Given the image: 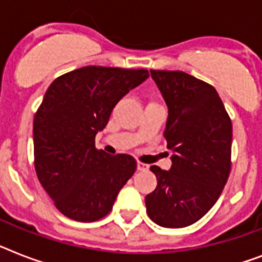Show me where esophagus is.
Instances as JSON below:
<instances>
[{
	"mask_svg": "<svg viewBox=\"0 0 262 262\" xmlns=\"http://www.w3.org/2000/svg\"><path fill=\"white\" fill-rule=\"evenodd\" d=\"M148 165L144 164V163H141V161H138L137 163V169L138 171H148Z\"/></svg>",
	"mask_w": 262,
	"mask_h": 262,
	"instance_id": "esophagus-1",
	"label": "esophagus"
}]
</instances>
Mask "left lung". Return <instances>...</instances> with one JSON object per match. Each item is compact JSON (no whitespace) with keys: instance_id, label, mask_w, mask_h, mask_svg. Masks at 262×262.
<instances>
[{"instance_id":"obj_1","label":"left lung","mask_w":262,"mask_h":262,"mask_svg":"<svg viewBox=\"0 0 262 262\" xmlns=\"http://www.w3.org/2000/svg\"><path fill=\"white\" fill-rule=\"evenodd\" d=\"M168 106L164 137L172 165H152L157 187L145 196L159 226L179 229L199 221L215 205L231 169L233 126L211 84L183 71L150 70Z\"/></svg>"}]
</instances>
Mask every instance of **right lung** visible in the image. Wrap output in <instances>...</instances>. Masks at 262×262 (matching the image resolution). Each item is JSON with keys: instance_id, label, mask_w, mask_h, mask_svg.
I'll return each mask as SVG.
<instances>
[{"instance_id": "obj_1", "label": "right lung", "mask_w": 262, "mask_h": 262, "mask_svg": "<svg viewBox=\"0 0 262 262\" xmlns=\"http://www.w3.org/2000/svg\"><path fill=\"white\" fill-rule=\"evenodd\" d=\"M149 76L148 70L87 66L48 87L33 120L35 169L59 211L94 222L112 211L120 190L136 172L130 155L95 148L114 106Z\"/></svg>"}]
</instances>
